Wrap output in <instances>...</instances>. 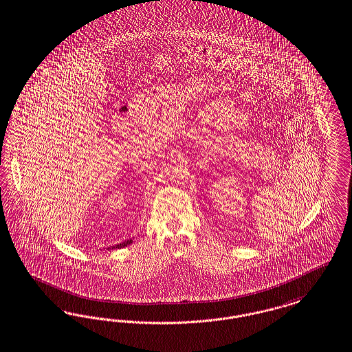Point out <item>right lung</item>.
I'll list each match as a JSON object with an SVG mask.
<instances>
[{
  "instance_id": "right-lung-1",
  "label": "right lung",
  "mask_w": 352,
  "mask_h": 352,
  "mask_svg": "<svg viewBox=\"0 0 352 352\" xmlns=\"http://www.w3.org/2000/svg\"><path fill=\"white\" fill-rule=\"evenodd\" d=\"M129 243H132V239H126L124 242H122V243H118V245H115L113 246L111 249H120V248H124L126 245H129ZM109 250V249H107Z\"/></svg>"
}]
</instances>
